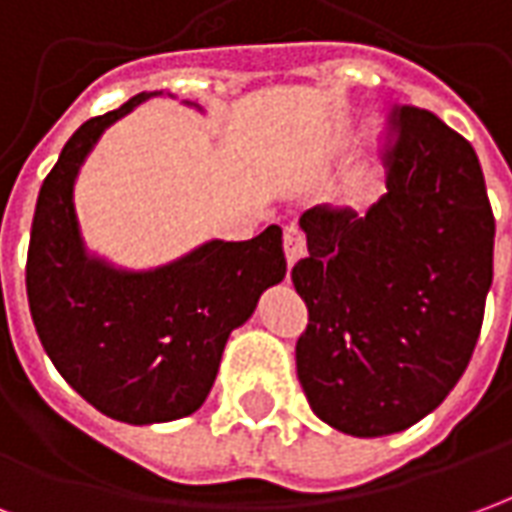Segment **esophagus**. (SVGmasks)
I'll return each mask as SVG.
<instances>
[{"label": "esophagus", "instance_id": "esophagus-1", "mask_svg": "<svg viewBox=\"0 0 512 512\" xmlns=\"http://www.w3.org/2000/svg\"><path fill=\"white\" fill-rule=\"evenodd\" d=\"M282 246H285V260H288V266L299 263L301 257H304V235H301L296 227H285V233H282Z\"/></svg>", "mask_w": 512, "mask_h": 512}]
</instances>
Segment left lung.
<instances>
[{
  "label": "left lung",
  "instance_id": "obj_1",
  "mask_svg": "<svg viewBox=\"0 0 512 512\" xmlns=\"http://www.w3.org/2000/svg\"><path fill=\"white\" fill-rule=\"evenodd\" d=\"M386 194L359 216L310 208L290 279L310 323L296 373L312 411L373 439L428 417L458 384L494 279V211L474 147L428 109L392 106Z\"/></svg>",
  "mask_w": 512,
  "mask_h": 512
}]
</instances>
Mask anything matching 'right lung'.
Listing matches in <instances>:
<instances>
[{"label":"right lung","instance_id":"obj_1","mask_svg":"<svg viewBox=\"0 0 512 512\" xmlns=\"http://www.w3.org/2000/svg\"><path fill=\"white\" fill-rule=\"evenodd\" d=\"M153 93L90 117L40 186L27 252V299L60 376L101 414L128 425L194 414L211 392L227 337L288 271L277 224L249 241H208L153 271L87 255L73 183L115 120Z\"/></svg>","mask_w":512,"mask_h":512}]
</instances>
